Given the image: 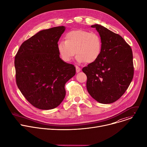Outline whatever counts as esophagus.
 <instances>
[{
	"label": "esophagus",
	"mask_w": 147,
	"mask_h": 147,
	"mask_svg": "<svg viewBox=\"0 0 147 147\" xmlns=\"http://www.w3.org/2000/svg\"><path fill=\"white\" fill-rule=\"evenodd\" d=\"M76 72L77 73H78V72H80L81 71V69L78 66H76Z\"/></svg>",
	"instance_id": "esophagus-1"
}]
</instances>
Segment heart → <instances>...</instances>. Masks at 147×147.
<instances>
[{
    "instance_id": "heart-1",
    "label": "heart",
    "mask_w": 147,
    "mask_h": 147,
    "mask_svg": "<svg viewBox=\"0 0 147 147\" xmlns=\"http://www.w3.org/2000/svg\"><path fill=\"white\" fill-rule=\"evenodd\" d=\"M57 49L61 59L66 62L70 61L76 53L78 63H91L100 54L102 40L95 32L73 30L66 35L65 40L59 42Z\"/></svg>"
}]
</instances>
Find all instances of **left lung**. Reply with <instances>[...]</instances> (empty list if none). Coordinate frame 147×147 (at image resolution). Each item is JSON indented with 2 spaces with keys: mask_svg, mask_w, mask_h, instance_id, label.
<instances>
[{
  "mask_svg": "<svg viewBox=\"0 0 147 147\" xmlns=\"http://www.w3.org/2000/svg\"><path fill=\"white\" fill-rule=\"evenodd\" d=\"M91 27L99 34L102 50L98 58L82 70L87 77L90 95L99 103H111L124 94L133 78L132 50L119 34L99 24Z\"/></svg>",
  "mask_w": 147,
  "mask_h": 147,
  "instance_id": "obj_1",
  "label": "left lung"
}]
</instances>
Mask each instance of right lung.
<instances>
[{"label":"right lung","mask_w":147,"mask_h":147,"mask_svg":"<svg viewBox=\"0 0 147 147\" xmlns=\"http://www.w3.org/2000/svg\"><path fill=\"white\" fill-rule=\"evenodd\" d=\"M65 27L42 30L25 40L15 56L18 88L34 107L56 108L66 95L65 84L76 74L74 65L59 57L57 42Z\"/></svg>","instance_id":"obj_1"}]
</instances>
